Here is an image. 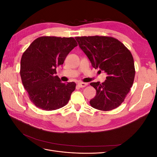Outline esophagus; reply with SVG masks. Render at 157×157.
Instances as JSON below:
<instances>
[{"mask_svg":"<svg viewBox=\"0 0 157 157\" xmlns=\"http://www.w3.org/2000/svg\"><path fill=\"white\" fill-rule=\"evenodd\" d=\"M78 86L80 87V88H84L86 87L87 85H88V83H85V82H78Z\"/></svg>","mask_w":157,"mask_h":157,"instance_id":"obj_1","label":"esophagus"}]
</instances>
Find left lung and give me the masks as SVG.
<instances>
[{
    "label": "left lung",
    "mask_w": 157,
    "mask_h": 157,
    "mask_svg": "<svg viewBox=\"0 0 157 157\" xmlns=\"http://www.w3.org/2000/svg\"><path fill=\"white\" fill-rule=\"evenodd\" d=\"M92 66L103 71L106 80L101 84L92 82L96 95L90 101L91 106L101 111H111L124 101L135 77L134 61L130 50L111 36L75 37Z\"/></svg>",
    "instance_id": "left-lung-1"
}]
</instances>
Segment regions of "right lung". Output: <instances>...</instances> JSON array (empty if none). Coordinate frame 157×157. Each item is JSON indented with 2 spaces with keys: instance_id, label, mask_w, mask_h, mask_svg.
Returning <instances> with one entry per match:
<instances>
[{
  "instance_id": "obj_1",
  "label": "right lung",
  "mask_w": 157,
  "mask_h": 157,
  "mask_svg": "<svg viewBox=\"0 0 157 157\" xmlns=\"http://www.w3.org/2000/svg\"><path fill=\"white\" fill-rule=\"evenodd\" d=\"M77 43L74 38L41 36L33 41L23 54L20 75L30 100L38 108L52 111L63 107L75 90L74 82L63 83L56 67Z\"/></svg>"
}]
</instances>
